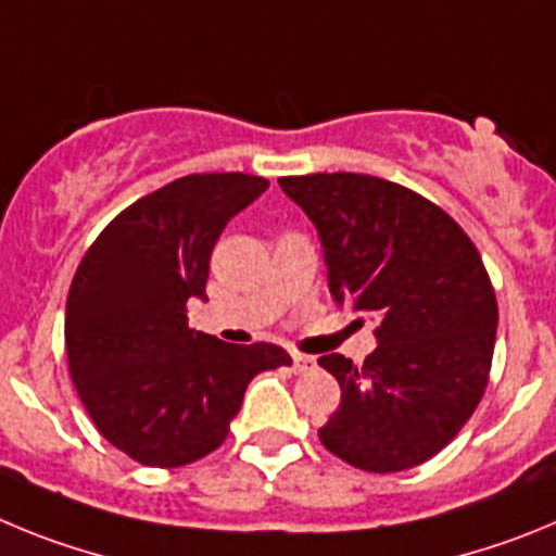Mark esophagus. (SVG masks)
Segmentation results:
<instances>
[{
	"label": "esophagus",
	"instance_id": "esophagus-1",
	"mask_svg": "<svg viewBox=\"0 0 556 556\" xmlns=\"http://www.w3.org/2000/svg\"><path fill=\"white\" fill-rule=\"evenodd\" d=\"M314 365H317V362H314V356L292 351V370L294 372H308V370H314Z\"/></svg>",
	"mask_w": 556,
	"mask_h": 556
}]
</instances>
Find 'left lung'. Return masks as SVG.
I'll list each match as a JSON object with an SVG mask.
<instances>
[{
  "instance_id": "left-lung-1",
  "label": "left lung",
  "mask_w": 556,
  "mask_h": 556,
  "mask_svg": "<svg viewBox=\"0 0 556 556\" xmlns=\"http://www.w3.org/2000/svg\"><path fill=\"white\" fill-rule=\"evenodd\" d=\"M326 248L339 306L378 317V348L320 365L342 401L320 443L370 473L424 465L459 434L488 390L498 303L470 236L424 194L358 172L278 178Z\"/></svg>"
}]
</instances>
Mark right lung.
I'll use <instances>...</instances> for the list:
<instances>
[{"mask_svg":"<svg viewBox=\"0 0 556 556\" xmlns=\"http://www.w3.org/2000/svg\"><path fill=\"white\" fill-rule=\"evenodd\" d=\"M267 186L244 172L186 175L127 205L83 255L66 298L68 372L100 434L139 465L217 451L255 372L292 365L273 342L228 345L186 317L219 233Z\"/></svg>","mask_w":556,"mask_h":556,"instance_id":"right-lung-1","label":"right lung"}]
</instances>
